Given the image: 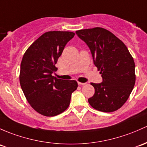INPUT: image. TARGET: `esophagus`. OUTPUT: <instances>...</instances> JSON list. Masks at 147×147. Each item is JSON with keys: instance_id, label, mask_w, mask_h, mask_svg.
I'll return each instance as SVG.
<instances>
[{"instance_id": "1", "label": "esophagus", "mask_w": 147, "mask_h": 147, "mask_svg": "<svg viewBox=\"0 0 147 147\" xmlns=\"http://www.w3.org/2000/svg\"><path fill=\"white\" fill-rule=\"evenodd\" d=\"M78 84L79 85H84V84H86V83H83V82H78Z\"/></svg>"}]
</instances>
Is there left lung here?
<instances>
[{
    "label": "left lung",
    "instance_id": "8db88e82",
    "mask_svg": "<svg viewBox=\"0 0 147 147\" xmlns=\"http://www.w3.org/2000/svg\"><path fill=\"white\" fill-rule=\"evenodd\" d=\"M78 36L89 46L94 63L103 81L91 83L95 89L88 99L97 111L110 113L123 106L135 84L133 58L124 43L109 30L101 27L76 31Z\"/></svg>",
    "mask_w": 147,
    "mask_h": 147
}]
</instances>
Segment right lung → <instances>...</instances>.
Wrapping results in <instances>:
<instances>
[{"instance_id": "obj_1", "label": "right lung", "mask_w": 147, "mask_h": 147, "mask_svg": "<svg viewBox=\"0 0 147 147\" xmlns=\"http://www.w3.org/2000/svg\"><path fill=\"white\" fill-rule=\"evenodd\" d=\"M75 36L71 32L51 31L38 38L23 55L20 82L30 106L48 117L61 114L68 108L71 94L78 88L75 80L57 79L52 74L67 43Z\"/></svg>"}]
</instances>
